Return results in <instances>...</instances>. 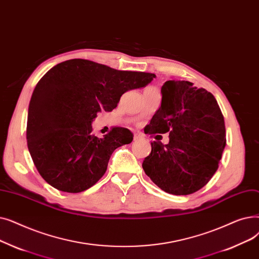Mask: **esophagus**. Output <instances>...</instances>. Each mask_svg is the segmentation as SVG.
I'll return each instance as SVG.
<instances>
[{
	"label": "esophagus",
	"instance_id": "1",
	"mask_svg": "<svg viewBox=\"0 0 259 259\" xmlns=\"http://www.w3.org/2000/svg\"><path fill=\"white\" fill-rule=\"evenodd\" d=\"M135 140H139V139H142L143 138V135H141V134H139V133H136L135 134Z\"/></svg>",
	"mask_w": 259,
	"mask_h": 259
}]
</instances>
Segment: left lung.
Instances as JSON below:
<instances>
[{
  "instance_id": "1",
  "label": "left lung",
  "mask_w": 259,
  "mask_h": 259,
  "mask_svg": "<svg viewBox=\"0 0 259 259\" xmlns=\"http://www.w3.org/2000/svg\"><path fill=\"white\" fill-rule=\"evenodd\" d=\"M161 106L144 133H168L169 141L152 142L144 158L145 174L173 195L199 191L211 180L227 143L224 115L215 97L189 81H166Z\"/></svg>"
}]
</instances>
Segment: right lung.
Here are the masks:
<instances>
[{
    "mask_svg": "<svg viewBox=\"0 0 259 259\" xmlns=\"http://www.w3.org/2000/svg\"><path fill=\"white\" fill-rule=\"evenodd\" d=\"M155 73L117 70L84 59H71L49 69L32 93L26 139L32 161L55 189L80 193L104 175L119 146L133 133L113 127L104 138L93 134L97 114L112 112L127 91L144 88Z\"/></svg>",
    "mask_w": 259,
    "mask_h": 259,
    "instance_id": "right-lung-1",
    "label": "right lung"
}]
</instances>
